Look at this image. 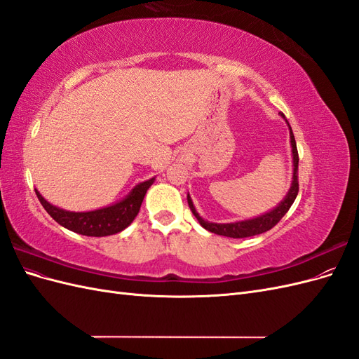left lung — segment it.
<instances>
[{"instance_id":"1","label":"left lung","mask_w":359,"mask_h":359,"mask_svg":"<svg viewBox=\"0 0 359 359\" xmlns=\"http://www.w3.org/2000/svg\"><path fill=\"white\" fill-rule=\"evenodd\" d=\"M285 118V115H283ZM289 126V123H287ZM290 130V147H292V158H293V177H292V186L286 194V198L281 201L274 210H271L269 212H265L262 215L256 217V219H250V220H244V222H235V223H210L203 220L202 217L198 214L196 208L191 202V198L187 194V202L191 212L196 217L198 222L201 223L202 227H205L206 231H210L212 233L217 235H223V236H229V238H247V236H253V235H259L264 233L273 227L283 219V215L289 211V208L292 206V203L295 202L297 194L299 190V184H298V149H297V142L295 137H293L292 128L289 126Z\"/></svg>"}]
</instances>
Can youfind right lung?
<instances>
[{"label": "right lung", "instance_id": "right-lung-1", "mask_svg": "<svg viewBox=\"0 0 359 359\" xmlns=\"http://www.w3.org/2000/svg\"><path fill=\"white\" fill-rule=\"evenodd\" d=\"M153 182L154 178L139 182L123 201L100 210L86 212L66 211L49 203L37 190L36 194L43 208L48 211L53 220L62 227H66V229L86 236H107L124 231L135 220L145 198V193L153 186Z\"/></svg>", "mask_w": 359, "mask_h": 359}]
</instances>
